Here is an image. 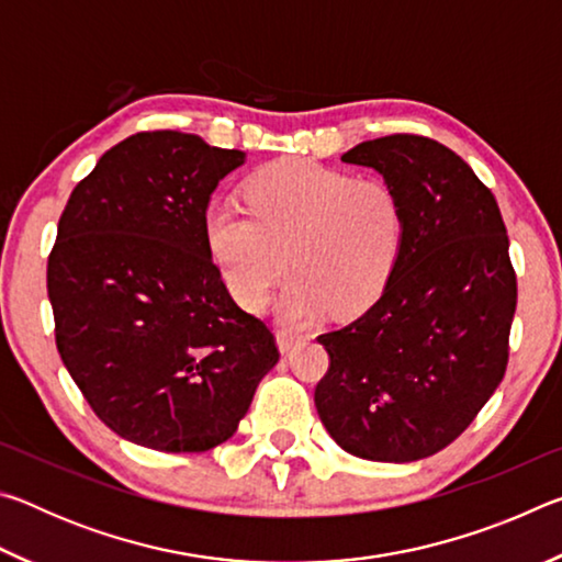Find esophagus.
I'll use <instances>...</instances> for the list:
<instances>
[{"instance_id":"obj_1","label":"esophagus","mask_w":562,"mask_h":562,"mask_svg":"<svg viewBox=\"0 0 562 562\" xmlns=\"http://www.w3.org/2000/svg\"><path fill=\"white\" fill-rule=\"evenodd\" d=\"M274 339H278V347H280L282 355H288V351L294 345H300V341H302V337L294 335V331H290V329H278V331H274Z\"/></svg>"}]
</instances>
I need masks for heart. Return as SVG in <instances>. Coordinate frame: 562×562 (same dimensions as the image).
Wrapping results in <instances>:
<instances>
[{
	"instance_id": "heart-1",
	"label": "heart",
	"mask_w": 562,
	"mask_h": 562,
	"mask_svg": "<svg viewBox=\"0 0 562 562\" xmlns=\"http://www.w3.org/2000/svg\"><path fill=\"white\" fill-rule=\"evenodd\" d=\"M245 201L250 215L211 203L203 217L207 252L243 307L260 310L290 265L297 278L280 300L284 319L327 307L357 315L384 292L404 237L402 205L384 180L280 160L250 178Z\"/></svg>"
}]
</instances>
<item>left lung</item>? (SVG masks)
<instances>
[{
  "mask_svg": "<svg viewBox=\"0 0 562 562\" xmlns=\"http://www.w3.org/2000/svg\"><path fill=\"white\" fill-rule=\"evenodd\" d=\"M341 160L392 186L404 237L382 297L317 337L329 369L315 406L347 453L418 461L459 439L506 374L518 300L506 225L491 190L439 140L396 133Z\"/></svg>",
  "mask_w": 562,
  "mask_h": 562,
  "instance_id": "1",
  "label": "left lung"
}]
</instances>
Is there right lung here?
Segmentation results:
<instances>
[{"mask_svg": "<svg viewBox=\"0 0 562 562\" xmlns=\"http://www.w3.org/2000/svg\"><path fill=\"white\" fill-rule=\"evenodd\" d=\"M243 150L136 133L74 188L46 268L56 349L111 431L198 453L235 434L280 351L237 307L203 217Z\"/></svg>", "mask_w": 562, "mask_h": 562, "instance_id": "right-lung-1", "label": "right lung"}]
</instances>
